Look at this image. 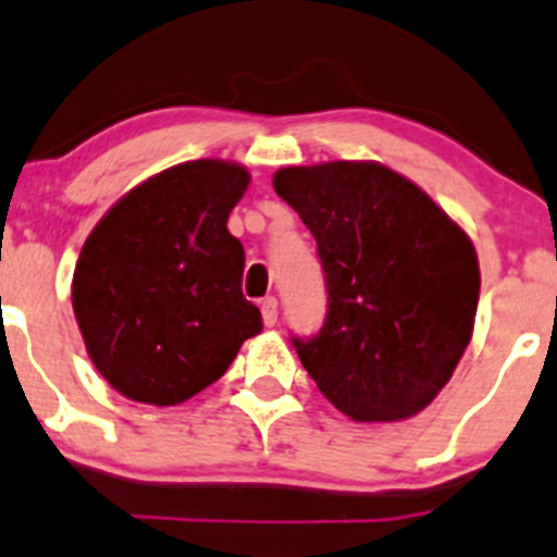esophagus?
Returning a JSON list of instances; mask_svg holds the SVG:
<instances>
[{
	"label": "esophagus",
	"instance_id": "1",
	"mask_svg": "<svg viewBox=\"0 0 557 557\" xmlns=\"http://www.w3.org/2000/svg\"><path fill=\"white\" fill-rule=\"evenodd\" d=\"M261 315L267 326H274V323H277V299H274V296L261 299Z\"/></svg>",
	"mask_w": 557,
	"mask_h": 557
}]
</instances>
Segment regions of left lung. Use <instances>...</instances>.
<instances>
[{"label": "left lung", "mask_w": 557, "mask_h": 557, "mask_svg": "<svg viewBox=\"0 0 557 557\" xmlns=\"http://www.w3.org/2000/svg\"><path fill=\"white\" fill-rule=\"evenodd\" d=\"M274 190L315 236L326 318L290 337L323 397L354 422H399L449 383L473 334L479 261L466 231L381 163L294 165Z\"/></svg>", "instance_id": "1"}]
</instances>
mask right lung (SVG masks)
<instances>
[{"mask_svg": "<svg viewBox=\"0 0 557 557\" xmlns=\"http://www.w3.org/2000/svg\"><path fill=\"white\" fill-rule=\"evenodd\" d=\"M250 174L223 160L174 165L133 187L86 239L73 310L100 375L124 397L176 405L218 381L261 312L242 294L245 247L228 214Z\"/></svg>", "mask_w": 557, "mask_h": 557, "instance_id": "obj_1", "label": "right lung"}]
</instances>
